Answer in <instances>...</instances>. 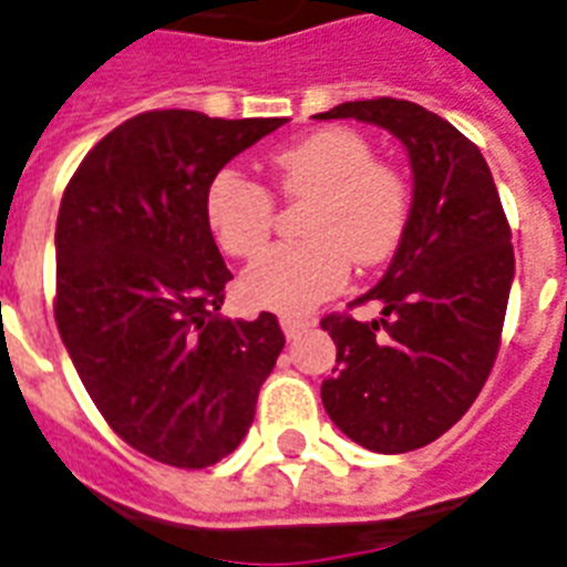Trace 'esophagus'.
Here are the masks:
<instances>
[{"instance_id":"obj_1","label":"esophagus","mask_w":567,"mask_h":567,"mask_svg":"<svg viewBox=\"0 0 567 567\" xmlns=\"http://www.w3.org/2000/svg\"><path fill=\"white\" fill-rule=\"evenodd\" d=\"M279 326H282L285 337H288V340H293V337H297L299 331H306V328H311L313 322L308 320V317H293V313H285V317H279Z\"/></svg>"}]
</instances>
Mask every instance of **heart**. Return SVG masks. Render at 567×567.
<instances>
[{
    "label": "heart",
    "instance_id": "b5f03b06",
    "mask_svg": "<svg viewBox=\"0 0 567 567\" xmlns=\"http://www.w3.org/2000/svg\"><path fill=\"white\" fill-rule=\"evenodd\" d=\"M285 198H311L308 241L279 245L245 270L239 293L250 308L302 313L349 282L351 259L363 268L389 259L409 216V189L398 169L374 161L365 137L322 130L270 158ZM204 216L218 247L250 259L274 230V195L225 166L204 193Z\"/></svg>",
    "mask_w": 567,
    "mask_h": 567
}]
</instances>
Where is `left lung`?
Segmentation results:
<instances>
[{"label":"left lung","mask_w":567,"mask_h":567,"mask_svg":"<svg viewBox=\"0 0 567 567\" xmlns=\"http://www.w3.org/2000/svg\"><path fill=\"white\" fill-rule=\"evenodd\" d=\"M313 117L374 123L409 152L415 189L401 245L357 299L383 311L320 322L337 346L322 380L328 417L372 453H409L458 423L487 383L516 274L511 225L478 146L430 109L378 97Z\"/></svg>","instance_id":"8db88e82"}]
</instances>
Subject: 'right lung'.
Returning <instances> with one entry per match:
<instances>
[{
    "instance_id": "obj_1",
    "label": "right lung",
    "mask_w": 567,
    "mask_h": 567,
    "mask_svg": "<svg viewBox=\"0 0 567 567\" xmlns=\"http://www.w3.org/2000/svg\"><path fill=\"white\" fill-rule=\"evenodd\" d=\"M282 123L137 114L85 155L60 202V337L109 426L169 467H210L241 444L285 346L274 313H218L233 274L204 216L213 175Z\"/></svg>"
}]
</instances>
